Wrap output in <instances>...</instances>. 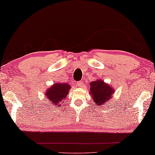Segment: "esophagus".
Masks as SVG:
<instances>
[{
	"instance_id": "34e87169",
	"label": "esophagus",
	"mask_w": 155,
	"mask_h": 155,
	"mask_svg": "<svg viewBox=\"0 0 155 155\" xmlns=\"http://www.w3.org/2000/svg\"><path fill=\"white\" fill-rule=\"evenodd\" d=\"M76 84H77L78 87H82L84 84V82H82V81H79V82H76Z\"/></svg>"
}]
</instances>
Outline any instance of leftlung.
Wrapping results in <instances>:
<instances>
[{
    "label": "left lung",
    "mask_w": 155,
    "mask_h": 155,
    "mask_svg": "<svg viewBox=\"0 0 155 155\" xmlns=\"http://www.w3.org/2000/svg\"><path fill=\"white\" fill-rule=\"evenodd\" d=\"M90 86L91 96L93 99L95 106H97V107L104 104L107 101H110L115 92L113 87L100 80L91 82Z\"/></svg>",
    "instance_id": "left-lung-1"
}]
</instances>
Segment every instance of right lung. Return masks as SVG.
<instances>
[{
  "mask_svg": "<svg viewBox=\"0 0 155 155\" xmlns=\"http://www.w3.org/2000/svg\"><path fill=\"white\" fill-rule=\"evenodd\" d=\"M70 88V85L67 83L55 84L45 91L47 100L54 106L60 107L64 102Z\"/></svg>",
  "mask_w": 155,
  "mask_h": 155,
  "instance_id": "add662e5",
  "label": "right lung"
}]
</instances>
